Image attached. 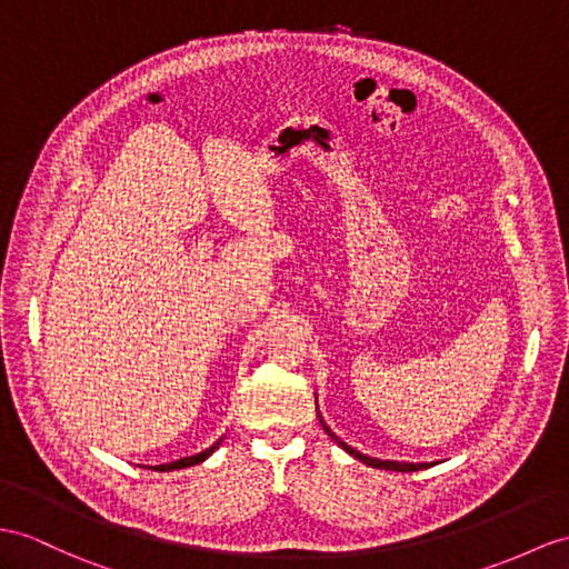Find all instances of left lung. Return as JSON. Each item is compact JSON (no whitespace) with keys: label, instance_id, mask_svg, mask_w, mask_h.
<instances>
[{"label":"left lung","instance_id":"8db88e82","mask_svg":"<svg viewBox=\"0 0 569 569\" xmlns=\"http://www.w3.org/2000/svg\"><path fill=\"white\" fill-rule=\"evenodd\" d=\"M323 422V420H321ZM323 429H326V432L332 437V439H336L338 441V445L345 449V451H348V453H352L355 456V459H359V461H362V463H367V466H371V468H386V470H400V473H410V470H420V468H427V463H396V461H379V459H369V456H365V453H359V451H355L352 447H348V445H345V441H340L336 435H332L330 432V429L323 425Z\"/></svg>","mask_w":569,"mask_h":569}]
</instances>
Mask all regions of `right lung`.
<instances>
[{
	"label": "right lung",
	"mask_w": 569,
	"mask_h": 569,
	"mask_svg": "<svg viewBox=\"0 0 569 569\" xmlns=\"http://www.w3.org/2000/svg\"><path fill=\"white\" fill-rule=\"evenodd\" d=\"M221 445V439L219 441H214V445L210 447V449H204L202 453H198V456H188V459H180V461H173V463H166V466H157V470H176V468H188V466H196V463H202L207 456H210L217 447Z\"/></svg>",
	"instance_id": "1"
}]
</instances>
